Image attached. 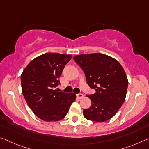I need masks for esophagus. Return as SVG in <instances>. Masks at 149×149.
I'll use <instances>...</instances> for the list:
<instances>
[{"instance_id":"esophagus-1","label":"esophagus","mask_w":149,"mask_h":149,"mask_svg":"<svg viewBox=\"0 0 149 149\" xmlns=\"http://www.w3.org/2000/svg\"><path fill=\"white\" fill-rule=\"evenodd\" d=\"M76 96L78 99H81L84 97V95L82 93H78V94H77Z\"/></svg>"}]
</instances>
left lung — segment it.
Masks as SVG:
<instances>
[{"label": "left lung", "instance_id": "obj_1", "mask_svg": "<svg viewBox=\"0 0 149 149\" xmlns=\"http://www.w3.org/2000/svg\"><path fill=\"white\" fill-rule=\"evenodd\" d=\"M74 60L83 70L87 84L95 90L87 95L91 105L84 109L85 118L96 122L110 119L126 97L128 80L123 68L115 59L102 54H81Z\"/></svg>", "mask_w": 149, "mask_h": 149}]
</instances>
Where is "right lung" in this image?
<instances>
[{"instance_id":"1","label":"right lung","mask_w":149,"mask_h":149,"mask_svg":"<svg viewBox=\"0 0 149 149\" xmlns=\"http://www.w3.org/2000/svg\"><path fill=\"white\" fill-rule=\"evenodd\" d=\"M72 55L46 53L32 60L21 75L22 91L29 107L45 121L63 119L76 98L74 93L58 91V77Z\"/></svg>"}]
</instances>
